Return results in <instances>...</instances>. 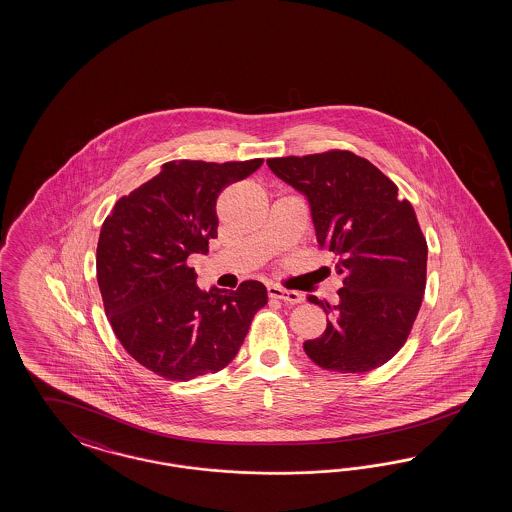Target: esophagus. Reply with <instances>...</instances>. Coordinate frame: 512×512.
<instances>
[{
    "instance_id": "34e87169",
    "label": "esophagus",
    "mask_w": 512,
    "mask_h": 512,
    "mask_svg": "<svg viewBox=\"0 0 512 512\" xmlns=\"http://www.w3.org/2000/svg\"><path fill=\"white\" fill-rule=\"evenodd\" d=\"M268 296H270V298L283 300V302H287V304H300V302L304 300L302 293L283 289V287H279V285H268Z\"/></svg>"
}]
</instances>
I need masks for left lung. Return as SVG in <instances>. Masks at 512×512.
<instances>
[{
	"label": "left lung",
	"mask_w": 512,
	"mask_h": 512,
	"mask_svg": "<svg viewBox=\"0 0 512 512\" xmlns=\"http://www.w3.org/2000/svg\"><path fill=\"white\" fill-rule=\"evenodd\" d=\"M302 191L319 248L338 257V306L310 296L332 317L306 355L323 370L372 372L409 338L426 289L428 244L411 202L373 163L349 150L287 155L266 161Z\"/></svg>",
	"instance_id": "1"
}]
</instances>
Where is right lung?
<instances>
[{
  "label": "right lung",
  "mask_w": 512,
  "mask_h": 512,
  "mask_svg": "<svg viewBox=\"0 0 512 512\" xmlns=\"http://www.w3.org/2000/svg\"><path fill=\"white\" fill-rule=\"evenodd\" d=\"M264 159H176L114 204L97 242V283L125 351L155 375L189 381L223 370L268 300L261 281L236 291L197 287L191 253L217 236L219 193L248 178Z\"/></svg>",
  "instance_id": "right-lung-1"
}]
</instances>
